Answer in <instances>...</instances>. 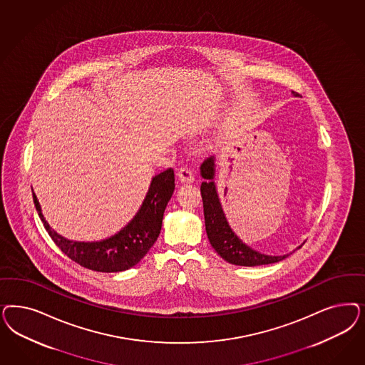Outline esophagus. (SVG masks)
<instances>
[{
	"label": "esophagus",
	"mask_w": 365,
	"mask_h": 365,
	"mask_svg": "<svg viewBox=\"0 0 365 365\" xmlns=\"http://www.w3.org/2000/svg\"><path fill=\"white\" fill-rule=\"evenodd\" d=\"M177 177L181 182H193L195 181V175L193 172L188 169V168H181L178 172H177Z\"/></svg>",
	"instance_id": "34e87169"
}]
</instances>
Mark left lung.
Segmentation results:
<instances>
[{"mask_svg":"<svg viewBox=\"0 0 365 365\" xmlns=\"http://www.w3.org/2000/svg\"><path fill=\"white\" fill-rule=\"evenodd\" d=\"M294 96L298 94L293 93ZM201 197L204 207V219H205V231L210 239L212 247L228 263L236 266H260L270 264L287 258L286 255H266L257 250L247 246L228 223L222 202L217 195L215 178V157H208L200 166Z\"/></svg>","mask_w":365,"mask_h":365,"instance_id":"obj_1","label":"left lung"}]
</instances>
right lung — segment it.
Segmentation results:
<instances>
[{
    "label": "right lung",
    "instance_id": "1",
    "mask_svg": "<svg viewBox=\"0 0 365 365\" xmlns=\"http://www.w3.org/2000/svg\"><path fill=\"white\" fill-rule=\"evenodd\" d=\"M175 190V172L172 168L152 178L149 190L135 216L115 235L98 242L70 240L58 234L48 224L35 193L34 202L40 220L56 246L73 262L90 270L118 272L135 266L160 235L168 201Z\"/></svg>",
    "mask_w": 365,
    "mask_h": 365
}]
</instances>
